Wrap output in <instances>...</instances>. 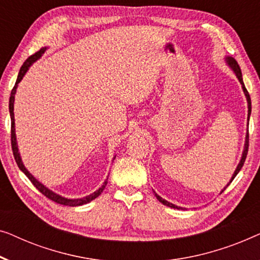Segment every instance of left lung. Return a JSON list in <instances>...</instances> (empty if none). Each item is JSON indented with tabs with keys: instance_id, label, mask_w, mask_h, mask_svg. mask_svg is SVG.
<instances>
[{
	"instance_id": "left-lung-1",
	"label": "left lung",
	"mask_w": 260,
	"mask_h": 260,
	"mask_svg": "<svg viewBox=\"0 0 260 260\" xmlns=\"http://www.w3.org/2000/svg\"><path fill=\"white\" fill-rule=\"evenodd\" d=\"M225 61H226V63H228L229 67L231 68L232 71H233V73H235V74H236L237 79L239 80V82H240V85H241V88H243V92H244V94H245V96H246V101H247V108H248V111H247V121H248V120H250V115H251V98H250V94H248V92H247V89L245 88V85H244V81H243V76H241V71H240V67H239V64H238V62H237V61L235 60V58L231 57V56H225ZM247 149H248V131H247V133H246V137H245L244 149H243V153H241V158H240V161H239V164H238V166H237V168H236L235 173L232 174V178H231V180H230L229 184L226 185V187H228V186H229L230 184H231L233 179L236 178V175L239 173V171L241 170V167H243L244 162H245V159H246V155H247ZM226 187H224V189H221L220 193H221V192H224ZM154 196L156 197V199H158L160 203L164 204V205H166V206H168V207H172V208H178V210H180V208H181V207L177 206V205H174V204H172V203H168L167 200L162 199L161 197L156 194L155 192H154Z\"/></svg>"
}]
</instances>
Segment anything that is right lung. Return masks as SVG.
Segmentation results:
<instances>
[{
  "mask_svg": "<svg viewBox=\"0 0 260 260\" xmlns=\"http://www.w3.org/2000/svg\"><path fill=\"white\" fill-rule=\"evenodd\" d=\"M47 50V47L45 48L40 49L38 53H35L34 55L29 56L27 60L24 61V63L22 64V67L19 72V76H17V80H16V83L15 86H14V88L12 90V94H10V98H9V113H10V119H12V148H13V153H14V158H15V161L17 164V166H19L20 170L23 172V173L27 175L29 180L32 182V185L35 186L36 188L39 189L40 192L42 193L43 196H46L47 198L53 200V202H55L57 204H61V205H66V206H81V205H85V204H88L94 200L95 198H98L99 196L101 194V192L104 191L106 185H107V179H106L104 184L99 189H96L94 193L89 196H86L83 197V198H78V199H68V198H64V197H62L60 194H57V193L53 192L52 189H49L48 187H46L45 185L42 184V182H40L38 179H36L34 175H32L30 172H29L27 168L24 167L23 165V161H22L21 159V155H20V152H19V146H17V140H16V133H15V118H14V102H15V94H16V89H17V86H19V83L21 82V80L23 79V76L25 75V73L28 72V69L30 68V66L34 63L35 61H38L40 57L42 56V54L45 53ZM115 159V156H114Z\"/></svg>",
  "mask_w": 260,
  "mask_h": 260,
  "instance_id": "obj_1",
  "label": "right lung"
}]
</instances>
